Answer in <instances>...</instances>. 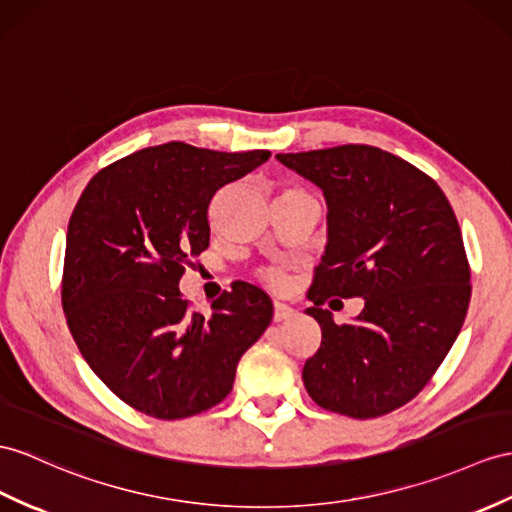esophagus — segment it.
<instances>
[{"mask_svg": "<svg viewBox=\"0 0 512 512\" xmlns=\"http://www.w3.org/2000/svg\"><path fill=\"white\" fill-rule=\"evenodd\" d=\"M295 310L291 306H286L282 302L273 304V321H284V319H291Z\"/></svg>", "mask_w": 512, "mask_h": 512, "instance_id": "esophagus-1", "label": "esophagus"}]
</instances>
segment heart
<instances>
[{"mask_svg":"<svg viewBox=\"0 0 512 512\" xmlns=\"http://www.w3.org/2000/svg\"><path fill=\"white\" fill-rule=\"evenodd\" d=\"M260 280H263L269 289H276V291L284 289V286L289 284V276H286L282 269H276V267L265 269L263 273H260Z\"/></svg>","mask_w":512,"mask_h":512,"instance_id":"obj_1","label":"heart"}]
</instances>
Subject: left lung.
Listing matches in <instances>:
<instances>
[{"label":"left lung","mask_w":512,"mask_h":512,"mask_svg":"<svg viewBox=\"0 0 512 512\" xmlns=\"http://www.w3.org/2000/svg\"><path fill=\"white\" fill-rule=\"evenodd\" d=\"M328 202V245L306 308L321 326L306 360L308 395L326 410L373 419L408 404L452 350L471 299L463 234L441 186L371 145L278 154ZM363 296L354 324L322 304Z\"/></svg>","instance_id":"obj_1"}]
</instances>
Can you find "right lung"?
Returning a JSON list of instances; mask_svg holds the SVG:
<instances>
[{"mask_svg": "<svg viewBox=\"0 0 512 512\" xmlns=\"http://www.w3.org/2000/svg\"><path fill=\"white\" fill-rule=\"evenodd\" d=\"M269 156L180 141L147 147L97 171L73 208L67 326L97 378L139 413L171 421L219 404L271 323V299L254 284H232L210 315L178 289L210 243V199Z\"/></svg>", "mask_w": 512, "mask_h": 512, "instance_id": "1", "label": "right lung"}]
</instances>
